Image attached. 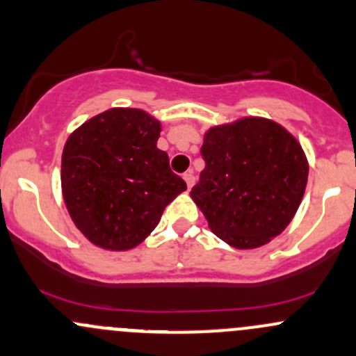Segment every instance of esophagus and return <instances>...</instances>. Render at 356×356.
Listing matches in <instances>:
<instances>
[{
  "label": "esophagus",
  "mask_w": 356,
  "mask_h": 356,
  "mask_svg": "<svg viewBox=\"0 0 356 356\" xmlns=\"http://www.w3.org/2000/svg\"><path fill=\"white\" fill-rule=\"evenodd\" d=\"M182 179H184L186 181V184H187V187H193L194 186V181H196V179H194V174H193V170H189V172H186L184 175H182Z\"/></svg>",
  "instance_id": "34e87169"
}]
</instances>
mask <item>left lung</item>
Wrapping results in <instances>:
<instances>
[{"mask_svg":"<svg viewBox=\"0 0 356 356\" xmlns=\"http://www.w3.org/2000/svg\"><path fill=\"white\" fill-rule=\"evenodd\" d=\"M206 167L191 197L229 247L259 248L294 218L307 184L306 154L282 124L259 116L204 134Z\"/></svg>","mask_w":356,"mask_h":356,"instance_id":"1","label":"left lung"}]
</instances>
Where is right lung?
<instances>
[{"mask_svg": "<svg viewBox=\"0 0 356 356\" xmlns=\"http://www.w3.org/2000/svg\"><path fill=\"white\" fill-rule=\"evenodd\" d=\"M160 121L136 108H111L74 130L62 152L67 211L96 247L131 250L187 189L157 148Z\"/></svg>", "mask_w": 356, "mask_h": 356, "instance_id": "obj_1", "label": "right lung"}]
</instances>
